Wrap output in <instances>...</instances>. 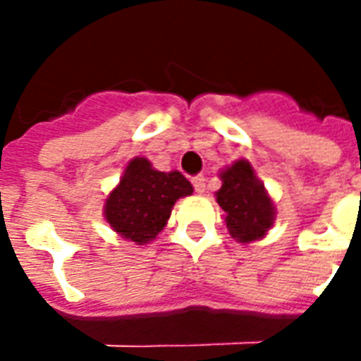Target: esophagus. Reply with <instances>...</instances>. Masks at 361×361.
<instances>
[{
  "mask_svg": "<svg viewBox=\"0 0 361 361\" xmlns=\"http://www.w3.org/2000/svg\"><path fill=\"white\" fill-rule=\"evenodd\" d=\"M193 188H195V191L197 193H203L204 191V176H195V178H193Z\"/></svg>",
  "mask_w": 361,
  "mask_h": 361,
  "instance_id": "obj_1",
  "label": "esophagus"
}]
</instances>
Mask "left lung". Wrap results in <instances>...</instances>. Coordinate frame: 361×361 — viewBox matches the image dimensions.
I'll return each mask as SVG.
<instances>
[{"label":"left lung","mask_w":361,"mask_h":361,"mask_svg":"<svg viewBox=\"0 0 361 361\" xmlns=\"http://www.w3.org/2000/svg\"><path fill=\"white\" fill-rule=\"evenodd\" d=\"M216 203L226 212V228L240 243L261 240L274 224V204L247 160H235L220 172Z\"/></svg>","instance_id":"8db88e82"}]
</instances>
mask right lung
Here are the masks:
<instances>
[{
    "instance_id": "add662e5",
    "label": "right lung",
    "mask_w": 361,
    "mask_h": 361,
    "mask_svg": "<svg viewBox=\"0 0 361 361\" xmlns=\"http://www.w3.org/2000/svg\"><path fill=\"white\" fill-rule=\"evenodd\" d=\"M191 193L193 185L181 172H158L147 158L137 157L106 199L104 219L123 240L145 245L164 230L173 203Z\"/></svg>"
}]
</instances>
